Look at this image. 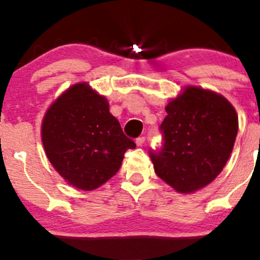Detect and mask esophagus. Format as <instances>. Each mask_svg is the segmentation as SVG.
<instances>
[{
    "instance_id": "1",
    "label": "esophagus",
    "mask_w": 260,
    "mask_h": 260,
    "mask_svg": "<svg viewBox=\"0 0 260 260\" xmlns=\"http://www.w3.org/2000/svg\"><path fill=\"white\" fill-rule=\"evenodd\" d=\"M144 143H145V137H139L136 139L137 146H143Z\"/></svg>"
}]
</instances>
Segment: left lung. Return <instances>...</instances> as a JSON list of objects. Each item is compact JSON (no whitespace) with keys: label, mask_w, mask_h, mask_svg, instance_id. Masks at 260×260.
I'll return each instance as SVG.
<instances>
[{"label":"left lung","mask_w":260,"mask_h":260,"mask_svg":"<svg viewBox=\"0 0 260 260\" xmlns=\"http://www.w3.org/2000/svg\"><path fill=\"white\" fill-rule=\"evenodd\" d=\"M163 149L151 152L154 173L182 194L211 183L224 168L239 129L235 108L217 92L183 86L166 106Z\"/></svg>","instance_id":"1"}]
</instances>
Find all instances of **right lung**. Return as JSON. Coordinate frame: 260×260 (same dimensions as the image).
Returning <instances> with one entry per match:
<instances>
[{
	"mask_svg": "<svg viewBox=\"0 0 260 260\" xmlns=\"http://www.w3.org/2000/svg\"><path fill=\"white\" fill-rule=\"evenodd\" d=\"M49 162L68 185L93 190L110 180L133 140L109 111L106 96L86 81L72 85L49 106L42 120Z\"/></svg>",
	"mask_w": 260,
	"mask_h": 260,
	"instance_id": "right-lung-1",
	"label": "right lung"
}]
</instances>
